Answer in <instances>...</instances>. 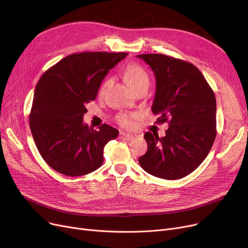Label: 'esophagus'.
Listing matches in <instances>:
<instances>
[{
  "instance_id": "1",
  "label": "esophagus",
  "mask_w": 248,
  "mask_h": 248,
  "mask_svg": "<svg viewBox=\"0 0 248 248\" xmlns=\"http://www.w3.org/2000/svg\"><path fill=\"white\" fill-rule=\"evenodd\" d=\"M121 136H123L127 141H132L137 138V135L135 134H131V133H126V132H121L120 133Z\"/></svg>"
}]
</instances>
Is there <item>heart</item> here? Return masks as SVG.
<instances>
[{
	"mask_svg": "<svg viewBox=\"0 0 248 248\" xmlns=\"http://www.w3.org/2000/svg\"><path fill=\"white\" fill-rule=\"evenodd\" d=\"M124 79L127 85L132 90H135L142 86H149V83H150L148 73L143 67H141L138 64H130L126 67L124 71ZM110 83H111V78H105L100 85L99 92L101 94L104 93L105 90L110 85ZM132 120H133V115H129V114H120V115L117 117V122L124 127H130L132 125Z\"/></svg>",
	"mask_w": 248,
	"mask_h": 248,
	"instance_id": "heart-1",
	"label": "heart"
}]
</instances>
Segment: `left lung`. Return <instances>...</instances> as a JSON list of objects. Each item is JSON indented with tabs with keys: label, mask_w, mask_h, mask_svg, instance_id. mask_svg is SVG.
Wrapping results in <instances>:
<instances>
[{
	"label": "left lung",
	"mask_w": 248,
	"mask_h": 248,
	"mask_svg": "<svg viewBox=\"0 0 248 248\" xmlns=\"http://www.w3.org/2000/svg\"><path fill=\"white\" fill-rule=\"evenodd\" d=\"M154 71L156 94L152 112L156 123H169L165 137L145 133L148 144L139 164L150 175L178 180L202 163L217 136L214 90L190 62L160 53L138 55Z\"/></svg>",
	"instance_id": "8db88e82"
}]
</instances>
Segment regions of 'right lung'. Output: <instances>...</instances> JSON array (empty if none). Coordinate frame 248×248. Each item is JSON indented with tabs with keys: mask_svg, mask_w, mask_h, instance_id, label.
Wrapping results in <instances>:
<instances>
[{
	"mask_svg": "<svg viewBox=\"0 0 248 248\" xmlns=\"http://www.w3.org/2000/svg\"><path fill=\"white\" fill-rule=\"evenodd\" d=\"M126 52L72 53L48 68L34 90L30 128L41 156L56 172L87 175L103 163L105 145L119 131L83 124L86 104L95 100L108 71Z\"/></svg>",
	"mask_w": 248,
	"mask_h": 248,
	"instance_id": "right-lung-1",
	"label": "right lung"
}]
</instances>
